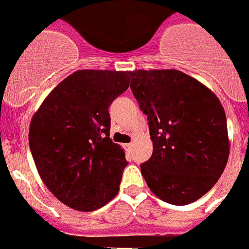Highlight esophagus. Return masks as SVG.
<instances>
[{
    "mask_svg": "<svg viewBox=\"0 0 249 249\" xmlns=\"http://www.w3.org/2000/svg\"><path fill=\"white\" fill-rule=\"evenodd\" d=\"M132 146H134V142H128V144H126V148L128 149V150H130V149L132 148Z\"/></svg>",
    "mask_w": 249,
    "mask_h": 249,
    "instance_id": "obj_1",
    "label": "esophagus"
}]
</instances>
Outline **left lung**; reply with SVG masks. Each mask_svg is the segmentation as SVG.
<instances>
[{
    "label": "left lung",
    "mask_w": 249,
    "mask_h": 249,
    "mask_svg": "<svg viewBox=\"0 0 249 249\" xmlns=\"http://www.w3.org/2000/svg\"><path fill=\"white\" fill-rule=\"evenodd\" d=\"M130 75L153 141L141 175L163 202H196L213 188L228 163L224 107L203 83L176 69H136Z\"/></svg>",
    "instance_id": "1"
}]
</instances>
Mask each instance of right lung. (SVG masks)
Masks as SVG:
<instances>
[{
  "instance_id": "right-lung-1",
  "label": "right lung",
  "mask_w": 249,
  "mask_h": 249,
  "mask_svg": "<svg viewBox=\"0 0 249 249\" xmlns=\"http://www.w3.org/2000/svg\"><path fill=\"white\" fill-rule=\"evenodd\" d=\"M130 71L81 69L46 96L29 126L38 175L65 206L91 212L119 192L126 156L110 137L109 105L130 86Z\"/></svg>"
}]
</instances>
